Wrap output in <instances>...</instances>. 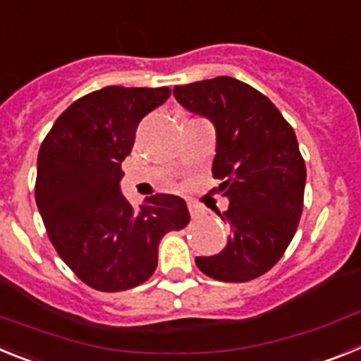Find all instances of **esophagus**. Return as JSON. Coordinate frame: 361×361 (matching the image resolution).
Here are the masks:
<instances>
[{"mask_svg": "<svg viewBox=\"0 0 361 361\" xmlns=\"http://www.w3.org/2000/svg\"><path fill=\"white\" fill-rule=\"evenodd\" d=\"M188 212H190L191 219H199L204 215V208L195 202H188Z\"/></svg>", "mask_w": 361, "mask_h": 361, "instance_id": "obj_1", "label": "esophagus"}]
</instances>
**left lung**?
<instances>
[{
	"label": "left lung",
	"instance_id": "obj_1",
	"mask_svg": "<svg viewBox=\"0 0 361 361\" xmlns=\"http://www.w3.org/2000/svg\"><path fill=\"white\" fill-rule=\"evenodd\" d=\"M186 110L213 123V177L229 206L219 216L231 235L219 255L197 257L204 275L220 282H247L282 258L304 208L305 162L291 124L253 86L235 78L175 86Z\"/></svg>",
	"mask_w": 361,
	"mask_h": 361
}]
</instances>
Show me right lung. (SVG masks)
<instances>
[{"label":"right lung","mask_w":361,"mask_h":361,"mask_svg":"<svg viewBox=\"0 0 361 361\" xmlns=\"http://www.w3.org/2000/svg\"><path fill=\"white\" fill-rule=\"evenodd\" d=\"M170 94L168 86L92 92L57 117L39 148L36 204L50 242L97 291L146 282L157 267L161 238L190 222L180 197L157 193L135 209L119 186L137 126Z\"/></svg>","instance_id":"1"}]
</instances>
